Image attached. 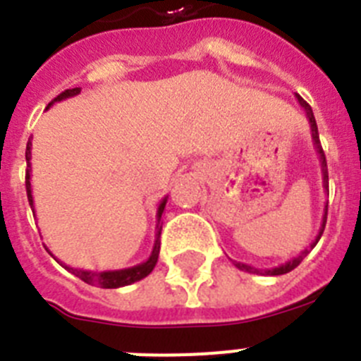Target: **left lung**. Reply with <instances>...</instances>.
<instances>
[{"mask_svg": "<svg viewBox=\"0 0 361 361\" xmlns=\"http://www.w3.org/2000/svg\"><path fill=\"white\" fill-rule=\"evenodd\" d=\"M296 99H298L300 106L304 108L305 116H307V119H309V124H311L312 145H314V148H317V153H318V157H320V166H322V183H324V190L327 191V195H329V173H327V161H325V153H324V149H322L320 137H318V126H317V121H314V116H312L311 106H309V104L305 103L304 99L300 97L298 94H296ZM325 222H327V204H325L324 219H322V226H320V231H318L317 238H314V240L311 242V245H309V247H305V250L302 251V253H300L298 257L291 258V260H288V262H286V264H280V266L271 267V269H257V267L247 266V264H240V262H235V266H237L238 269H242V271H247V273H257V275H269V276L286 275V273H289V271L295 269V267L298 266V264L302 262V260H304V258L307 257L309 253H311L312 247H314V245L318 244V240H320V237H322V233H324Z\"/></svg>", "mask_w": 361, "mask_h": 361, "instance_id": "left-lung-1", "label": "left lung"}]
</instances>
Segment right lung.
<instances>
[{"label":"right lung","mask_w":361,"mask_h":361,"mask_svg":"<svg viewBox=\"0 0 361 361\" xmlns=\"http://www.w3.org/2000/svg\"><path fill=\"white\" fill-rule=\"evenodd\" d=\"M79 92H81V88H72V90H65L63 94L57 95L56 99H54L52 103L47 106V110H49L50 106H52L56 101H63V99H68V97H73V95H78ZM25 157H27V197H28V204H30L32 208V213L34 212V199H32V184H30V178H32V166H30V159H32V142L28 141L27 145V152H25ZM166 202H168V197H164V199L161 200V204H159L157 208V228H155V242H153V250H152V255L148 257V260H145L142 264H137V266L133 267H126V269H116V271H86V269H78V267H70L66 266V264L59 262L56 257L57 262L61 264L65 269H68L72 275H75L78 279H81L82 282L90 283V286H97V288H104V289H117V288H123V286H130V283L133 282H139V280H142L145 276H148L149 273L153 271V267H155V264H157V258H159V251H161V216H162V212H164V206Z\"/></svg>","instance_id":"1"}]
</instances>
